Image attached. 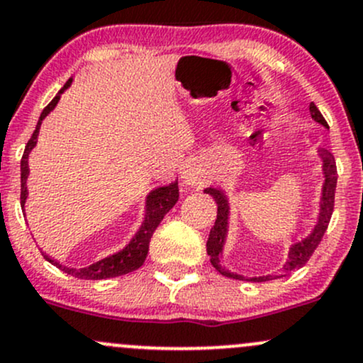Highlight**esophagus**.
<instances>
[{"label": "esophagus", "instance_id": "esophagus-1", "mask_svg": "<svg viewBox=\"0 0 363 363\" xmlns=\"http://www.w3.org/2000/svg\"><path fill=\"white\" fill-rule=\"evenodd\" d=\"M182 179L188 186H201L207 179H205V174L200 169H194V167H189L188 170L182 172Z\"/></svg>", "mask_w": 363, "mask_h": 363}]
</instances>
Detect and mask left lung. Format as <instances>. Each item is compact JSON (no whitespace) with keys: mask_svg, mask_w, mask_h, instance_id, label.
Masks as SVG:
<instances>
[{"mask_svg":"<svg viewBox=\"0 0 363 363\" xmlns=\"http://www.w3.org/2000/svg\"><path fill=\"white\" fill-rule=\"evenodd\" d=\"M310 113L313 120L318 121V123L323 125V127H329L325 118L322 116V113L318 111V108H316L313 102L310 104ZM318 155L323 162V177H325V182H323V188H322V198H320L318 223L315 224V228H313L310 236H306L303 242L294 243L291 247L287 262H285L280 273L274 274V278L285 277V274H291L292 272H296V269L303 268V266L310 261V257L313 255V252L316 250L318 243L322 242L323 235H325L327 231V226H329L330 216H333V211H334V193H335V184H337V169H335L334 156L330 155L329 151H320ZM205 193L213 196V200H216L217 203V219H216V224H213V228L211 230V235H208L207 254L211 255V262L217 272L224 274V277L238 280V278L242 277L236 273H231L230 269H226V266L220 262V259H223L224 242H226V235H228V219H230V203H228V198L223 189H217V188H207L205 189ZM269 277H272V274H269ZM269 277L252 278V280L266 281L269 280Z\"/></svg>","mask_w":363,"mask_h":363,"instance_id":"obj_1","label":"left lung"}]
</instances>
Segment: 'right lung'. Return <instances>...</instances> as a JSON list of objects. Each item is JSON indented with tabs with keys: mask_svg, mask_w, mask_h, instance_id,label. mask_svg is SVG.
Returning a JSON list of instances; mask_svg holds the SVG:
<instances>
[{
	"mask_svg": "<svg viewBox=\"0 0 363 363\" xmlns=\"http://www.w3.org/2000/svg\"><path fill=\"white\" fill-rule=\"evenodd\" d=\"M72 79H67L66 85L60 89L59 94L53 97V101L47 108L43 109L41 113L40 120H38L36 125V130L33 132L30 135L28 146H26L24 155H22L21 160V205L24 207L26 203V198H28V186H26V181H28V175H29V167H28V158H29V152L36 146V140H38V133H40V127H41V121L45 120L48 113L52 111L53 108L57 106L59 102L60 94L71 85ZM179 200V186L177 182H172L169 186H162V188H156L147 194V200H146V217H144V223L143 226L139 228L137 235L133 236L127 247L123 250L116 252V254L109 255V257L101 259V261L94 262V264L86 266V268H67V266L59 264L57 261H53L50 255H47L43 252L45 259L48 262H52L53 266H57L59 269L66 272L67 274H72L76 278H82V280H104V278H114V277H121V274H127L135 272L139 269L140 266L144 264L146 261V255L147 250H150V240L155 233L158 224L162 223L165 213L177 203Z\"/></svg>",
	"mask_w": 363,
	"mask_h": 363,
	"instance_id": "add662e5",
	"label": "right lung"
}]
</instances>
